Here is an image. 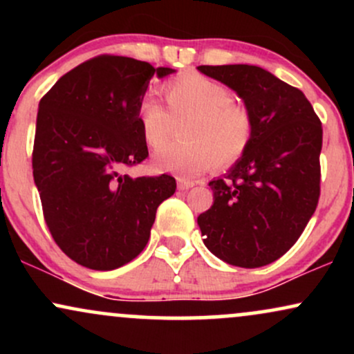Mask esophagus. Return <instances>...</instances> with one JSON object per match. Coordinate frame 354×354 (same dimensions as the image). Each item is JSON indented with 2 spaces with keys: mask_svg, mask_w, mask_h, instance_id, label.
I'll return each instance as SVG.
<instances>
[{
  "mask_svg": "<svg viewBox=\"0 0 354 354\" xmlns=\"http://www.w3.org/2000/svg\"><path fill=\"white\" fill-rule=\"evenodd\" d=\"M194 183L189 181V180H183V178H178V189L180 191H186L189 188H193Z\"/></svg>",
  "mask_w": 354,
  "mask_h": 354,
  "instance_id": "34e87169",
  "label": "esophagus"
}]
</instances>
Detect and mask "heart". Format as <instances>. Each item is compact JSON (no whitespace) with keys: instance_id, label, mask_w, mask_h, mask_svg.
<instances>
[{"instance_id":"b5f03b06","label":"heart","mask_w":354,"mask_h":354,"mask_svg":"<svg viewBox=\"0 0 354 354\" xmlns=\"http://www.w3.org/2000/svg\"><path fill=\"white\" fill-rule=\"evenodd\" d=\"M166 109L153 98L138 106V124L145 143L161 148L183 124V140L154 154L153 168L180 178H196L219 166L236 163L253 140L250 109L233 101L228 86L198 73H186L163 84Z\"/></svg>"}]
</instances>
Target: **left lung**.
Returning <instances> with one entry per match:
<instances>
[{
    "instance_id": "obj_1",
    "label": "left lung",
    "mask_w": 354,
    "mask_h": 354,
    "mask_svg": "<svg viewBox=\"0 0 354 354\" xmlns=\"http://www.w3.org/2000/svg\"><path fill=\"white\" fill-rule=\"evenodd\" d=\"M198 70L236 91L254 121L246 153L209 181L213 206L198 216L203 241L228 265L266 266L298 241L318 206L321 121L303 91L263 68Z\"/></svg>"
}]
</instances>
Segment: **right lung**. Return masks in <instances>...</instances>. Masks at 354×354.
<instances>
[{
  "instance_id": "right-lung-1",
  "label": "right lung",
  "mask_w": 354,
  "mask_h": 354,
  "mask_svg": "<svg viewBox=\"0 0 354 354\" xmlns=\"http://www.w3.org/2000/svg\"><path fill=\"white\" fill-rule=\"evenodd\" d=\"M171 68L101 55L56 81L39 101L33 178L56 245L89 270L109 271L145 250L158 206L176 191L169 174L131 178L148 156L138 106L153 75Z\"/></svg>"
}]
</instances>
